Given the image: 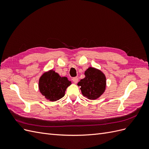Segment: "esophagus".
<instances>
[{
  "instance_id": "esophagus-1",
  "label": "esophagus",
  "mask_w": 149,
  "mask_h": 149,
  "mask_svg": "<svg viewBox=\"0 0 149 149\" xmlns=\"http://www.w3.org/2000/svg\"><path fill=\"white\" fill-rule=\"evenodd\" d=\"M73 82H74L75 84L78 83V78L77 77L73 78Z\"/></svg>"
}]
</instances>
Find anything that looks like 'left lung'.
Returning <instances> with one entry per match:
<instances>
[{
  "instance_id": "8db88e82",
  "label": "left lung",
  "mask_w": 149,
  "mask_h": 149,
  "mask_svg": "<svg viewBox=\"0 0 149 149\" xmlns=\"http://www.w3.org/2000/svg\"><path fill=\"white\" fill-rule=\"evenodd\" d=\"M85 78L78 83L81 93L90 100H96L104 93L106 88L105 74L99 69L89 67L84 72Z\"/></svg>"
}]
</instances>
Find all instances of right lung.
Segmentation results:
<instances>
[{
	"mask_svg": "<svg viewBox=\"0 0 149 149\" xmlns=\"http://www.w3.org/2000/svg\"><path fill=\"white\" fill-rule=\"evenodd\" d=\"M71 84V81L66 77H61L53 70L44 72L38 81L40 93L52 102L56 101L63 97L67 88Z\"/></svg>",
	"mask_w": 149,
	"mask_h": 149,
	"instance_id": "add662e5",
	"label": "right lung"
}]
</instances>
